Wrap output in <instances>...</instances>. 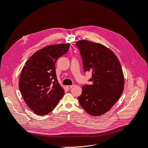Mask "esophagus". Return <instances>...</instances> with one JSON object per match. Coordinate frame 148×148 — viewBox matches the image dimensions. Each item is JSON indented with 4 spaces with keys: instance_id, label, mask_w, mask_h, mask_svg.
<instances>
[{
    "instance_id": "esophagus-1",
    "label": "esophagus",
    "mask_w": 148,
    "mask_h": 148,
    "mask_svg": "<svg viewBox=\"0 0 148 148\" xmlns=\"http://www.w3.org/2000/svg\"><path fill=\"white\" fill-rule=\"evenodd\" d=\"M74 86V85H68V86H66V88L69 90V89H71V88H72Z\"/></svg>"
}]
</instances>
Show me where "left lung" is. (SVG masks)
I'll return each instance as SVG.
<instances>
[{"label":"left lung","mask_w":148,"mask_h":148,"mask_svg":"<svg viewBox=\"0 0 148 148\" xmlns=\"http://www.w3.org/2000/svg\"><path fill=\"white\" fill-rule=\"evenodd\" d=\"M82 60L85 72L92 77L91 85L82 86L78 99L90 115L97 116L107 112L119 99L124 80L121 64L112 51L101 44L80 40L75 43Z\"/></svg>","instance_id":"obj_1"}]
</instances>
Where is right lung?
Here are the masks:
<instances>
[{"mask_svg": "<svg viewBox=\"0 0 148 148\" xmlns=\"http://www.w3.org/2000/svg\"><path fill=\"white\" fill-rule=\"evenodd\" d=\"M69 46L68 43L60 44L40 49L27 60L22 70L19 91L27 106L38 115L51 112L64 95L55 64L67 52Z\"/></svg>", "mask_w": 148, "mask_h": 148, "instance_id": "obj_1", "label": "right lung"}]
</instances>
